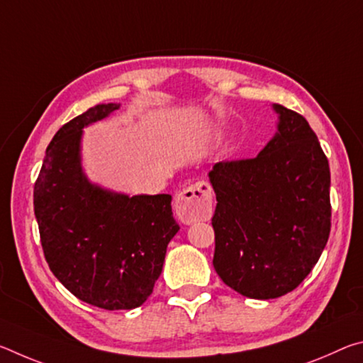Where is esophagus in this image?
<instances>
[{
    "label": "esophagus",
    "instance_id": "34e87169",
    "mask_svg": "<svg viewBox=\"0 0 363 363\" xmlns=\"http://www.w3.org/2000/svg\"><path fill=\"white\" fill-rule=\"evenodd\" d=\"M213 213V187L208 181H199L184 189L176 199V214L184 224L208 220Z\"/></svg>",
    "mask_w": 363,
    "mask_h": 363
}]
</instances>
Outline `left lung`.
<instances>
[{
	"mask_svg": "<svg viewBox=\"0 0 363 363\" xmlns=\"http://www.w3.org/2000/svg\"><path fill=\"white\" fill-rule=\"evenodd\" d=\"M279 133L255 158L213 167V266L253 299L293 291L320 257L331 227L330 167L303 115L275 104Z\"/></svg>",
	"mask_w": 363,
	"mask_h": 363,
	"instance_id": "left-lung-1",
	"label": "left lung"
}]
</instances>
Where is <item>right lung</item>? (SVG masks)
Listing matches in <instances>:
<instances>
[{
  "label": "right lung",
  "mask_w": 363,
  "mask_h": 363,
  "mask_svg": "<svg viewBox=\"0 0 363 363\" xmlns=\"http://www.w3.org/2000/svg\"><path fill=\"white\" fill-rule=\"evenodd\" d=\"M118 107L99 104L65 123L48 145L33 189L49 269L78 299L106 311L145 303L179 230L171 195L112 194L83 174L82 130Z\"/></svg>",
  "instance_id": "right-lung-1"
}]
</instances>
